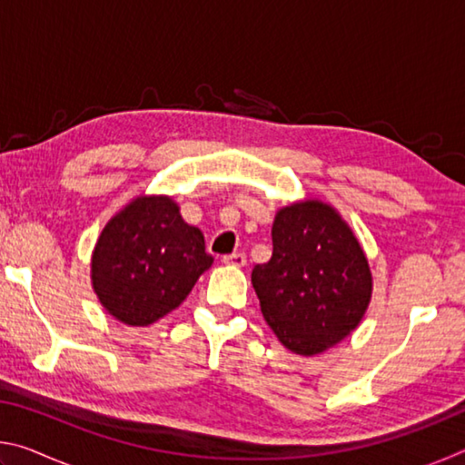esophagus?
Here are the masks:
<instances>
[{"instance_id":"esophagus-1","label":"esophagus","mask_w":465,"mask_h":465,"mask_svg":"<svg viewBox=\"0 0 465 465\" xmlns=\"http://www.w3.org/2000/svg\"><path fill=\"white\" fill-rule=\"evenodd\" d=\"M222 262L227 264V266H238V269H242L243 264H246V254H230V256H223Z\"/></svg>"}]
</instances>
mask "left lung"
<instances>
[{
  "mask_svg": "<svg viewBox=\"0 0 465 465\" xmlns=\"http://www.w3.org/2000/svg\"><path fill=\"white\" fill-rule=\"evenodd\" d=\"M261 312L279 342L295 355H322L365 318L373 293L369 261L355 232L324 201L281 207L272 256L252 271Z\"/></svg>",
  "mask_w": 465,
  "mask_h": 465,
  "instance_id": "obj_1",
  "label": "left lung"
}]
</instances>
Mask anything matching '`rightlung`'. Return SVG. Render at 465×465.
I'll return each instance as SVG.
<instances>
[{"instance_id": "add662e5", "label": "right lung", "mask_w": 465, "mask_h": 465, "mask_svg": "<svg viewBox=\"0 0 465 465\" xmlns=\"http://www.w3.org/2000/svg\"><path fill=\"white\" fill-rule=\"evenodd\" d=\"M213 264L199 227L168 194H139L108 219L92 252L90 279L110 316L149 326L176 310Z\"/></svg>"}]
</instances>
